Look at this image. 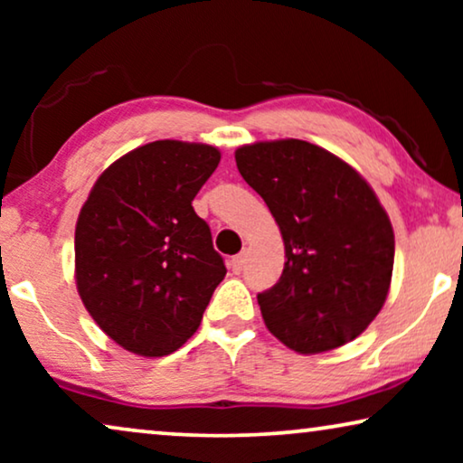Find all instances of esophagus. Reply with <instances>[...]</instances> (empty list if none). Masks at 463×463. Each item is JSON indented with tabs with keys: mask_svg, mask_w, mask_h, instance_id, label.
Returning a JSON list of instances; mask_svg holds the SVG:
<instances>
[{
	"mask_svg": "<svg viewBox=\"0 0 463 463\" xmlns=\"http://www.w3.org/2000/svg\"><path fill=\"white\" fill-rule=\"evenodd\" d=\"M244 263H246V252H240V255L232 257L230 259V268H232L233 274H240V271H242V268H244Z\"/></svg>",
	"mask_w": 463,
	"mask_h": 463,
	"instance_id": "esophagus-1",
	"label": "esophagus"
}]
</instances>
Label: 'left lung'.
I'll use <instances>...</instances> for the list:
<instances>
[{"label": "left lung", "instance_id": "1", "mask_svg": "<svg viewBox=\"0 0 463 463\" xmlns=\"http://www.w3.org/2000/svg\"><path fill=\"white\" fill-rule=\"evenodd\" d=\"M242 179L261 195L284 240L282 276L257 295L265 325L299 354L356 339L390 290L394 232L350 164L299 138L236 149Z\"/></svg>", "mask_w": 463, "mask_h": 463}]
</instances>
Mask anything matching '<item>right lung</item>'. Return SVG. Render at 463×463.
Masks as SVG:
<instances>
[{
    "label": "right lung",
    "mask_w": 463,
    "mask_h": 463,
    "mask_svg": "<svg viewBox=\"0 0 463 463\" xmlns=\"http://www.w3.org/2000/svg\"><path fill=\"white\" fill-rule=\"evenodd\" d=\"M213 145L154 141L113 162L75 225V282L124 350L168 356L198 331L227 269L192 202L219 166Z\"/></svg>",
    "instance_id": "right-lung-1"
}]
</instances>
